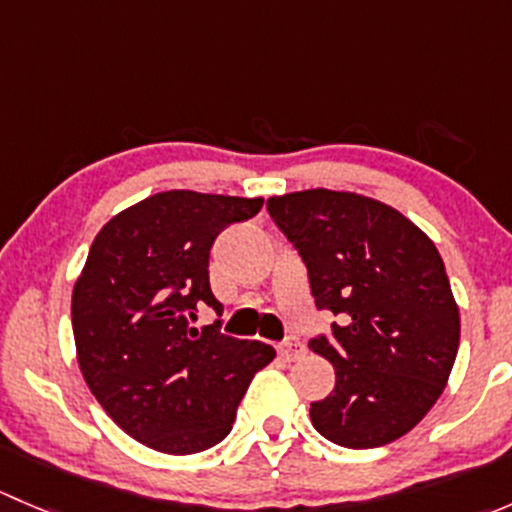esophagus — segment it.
Masks as SVG:
<instances>
[{
  "label": "esophagus",
  "instance_id": "34e87169",
  "mask_svg": "<svg viewBox=\"0 0 512 512\" xmlns=\"http://www.w3.org/2000/svg\"><path fill=\"white\" fill-rule=\"evenodd\" d=\"M280 356H282V359H287V361H294V359H299V356H304L302 339H299V337H287L285 342L280 344Z\"/></svg>",
  "mask_w": 512,
  "mask_h": 512
}]
</instances>
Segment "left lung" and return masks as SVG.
I'll return each mask as SVG.
<instances>
[{"label":"left lung","mask_w":512,"mask_h":512,"mask_svg":"<svg viewBox=\"0 0 512 512\" xmlns=\"http://www.w3.org/2000/svg\"><path fill=\"white\" fill-rule=\"evenodd\" d=\"M307 267L317 309L337 317L309 349L332 361L337 384L309 416L344 448L396 441L443 394L461 317L436 245L379 200L302 190L267 200Z\"/></svg>","instance_id":"obj_1"}]
</instances>
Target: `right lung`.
<instances>
[{
	"label": "right lung",
	"instance_id": "obj_1",
	"mask_svg": "<svg viewBox=\"0 0 512 512\" xmlns=\"http://www.w3.org/2000/svg\"><path fill=\"white\" fill-rule=\"evenodd\" d=\"M262 198L165 190L108 220L71 297L81 374L108 416L143 446L173 456L230 433L252 376L275 359L262 342L190 327L210 289V247Z\"/></svg>",
	"mask_w": 512,
	"mask_h": 512
}]
</instances>
